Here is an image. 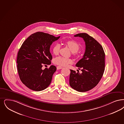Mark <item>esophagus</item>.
<instances>
[{
	"label": "esophagus",
	"mask_w": 124,
	"mask_h": 124,
	"mask_svg": "<svg viewBox=\"0 0 124 124\" xmlns=\"http://www.w3.org/2000/svg\"><path fill=\"white\" fill-rule=\"evenodd\" d=\"M62 68H63V67H61V66H58L57 67V70L61 69H62Z\"/></svg>",
	"instance_id": "esophagus-1"
}]
</instances>
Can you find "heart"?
<instances>
[{
	"mask_svg": "<svg viewBox=\"0 0 124 124\" xmlns=\"http://www.w3.org/2000/svg\"><path fill=\"white\" fill-rule=\"evenodd\" d=\"M66 44L72 52V54L74 55L78 54V51L80 48V45L77 41L74 40H69L66 42ZM60 45L58 43H56L53 47V52L55 55H58L59 53ZM72 62V60L69 58H66L62 57H57L54 60L55 64L60 66H66Z\"/></svg>",
	"mask_w": 124,
	"mask_h": 124,
	"instance_id": "heart-1",
	"label": "heart"
}]
</instances>
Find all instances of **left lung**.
I'll use <instances>...</instances> for the list:
<instances>
[{"label":"left lung","mask_w":124,"mask_h":124,"mask_svg":"<svg viewBox=\"0 0 124 124\" xmlns=\"http://www.w3.org/2000/svg\"><path fill=\"white\" fill-rule=\"evenodd\" d=\"M74 36L83 38L86 47L83 58L76 64L82 73L70 70V85L84 92L94 88L101 79L105 70V54L101 45L88 34L79 33Z\"/></svg>","instance_id":"8db88e82"}]
</instances>
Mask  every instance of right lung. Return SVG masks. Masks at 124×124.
I'll use <instances>...</instances> for the list:
<instances>
[{"label":"right lung","mask_w":124,"mask_h":124,"mask_svg":"<svg viewBox=\"0 0 124 124\" xmlns=\"http://www.w3.org/2000/svg\"><path fill=\"white\" fill-rule=\"evenodd\" d=\"M60 37L37 32L30 35L21 46L16 60L18 73L22 82L30 89L40 91L51 84L56 66L52 65L44 70L42 67L51 64L50 46Z\"/></svg>","instance_id":"add662e5"}]
</instances>
